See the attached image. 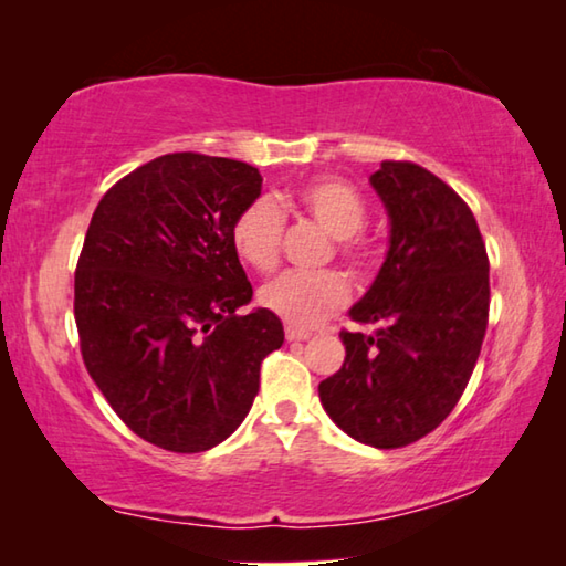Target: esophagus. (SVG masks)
I'll use <instances>...</instances> for the list:
<instances>
[{"label":"esophagus","instance_id":"esophagus-1","mask_svg":"<svg viewBox=\"0 0 566 566\" xmlns=\"http://www.w3.org/2000/svg\"><path fill=\"white\" fill-rule=\"evenodd\" d=\"M286 342H306L312 337L310 332H304V329H294V327H286Z\"/></svg>","mask_w":566,"mask_h":566}]
</instances>
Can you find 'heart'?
<instances>
[{"label": "heart", "instance_id": "b5f03b06", "mask_svg": "<svg viewBox=\"0 0 566 566\" xmlns=\"http://www.w3.org/2000/svg\"><path fill=\"white\" fill-rule=\"evenodd\" d=\"M294 207L314 224L337 239V254L354 270L369 264L371 252L359 237L367 222V205L359 191L339 179H317L304 185ZM284 214L272 197H256L242 207L232 224V244L256 272H270L280 260ZM349 300V286L337 272H286L260 290V302L292 327H314Z\"/></svg>", "mask_w": 566, "mask_h": 566}]
</instances>
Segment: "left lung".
Wrapping results in <instances>:
<instances>
[{
    "label": "left lung",
    "instance_id": "left-lung-1",
    "mask_svg": "<svg viewBox=\"0 0 566 566\" xmlns=\"http://www.w3.org/2000/svg\"><path fill=\"white\" fill-rule=\"evenodd\" d=\"M389 217V247L342 332V369L319 385L344 434L377 449L417 442L462 397L490 317V260L476 219L442 179L411 161L369 177Z\"/></svg>",
    "mask_w": 566,
    "mask_h": 566
}]
</instances>
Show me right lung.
<instances>
[{
  "instance_id": "obj_1",
  "label": "right lung",
  "mask_w": 566,
  "mask_h": 566,
  "mask_svg": "<svg viewBox=\"0 0 566 566\" xmlns=\"http://www.w3.org/2000/svg\"><path fill=\"white\" fill-rule=\"evenodd\" d=\"M260 169L177 151L119 179L92 214L74 274V319L90 377L134 434L207 452L260 391L284 327L252 302L232 244Z\"/></svg>"
}]
</instances>
